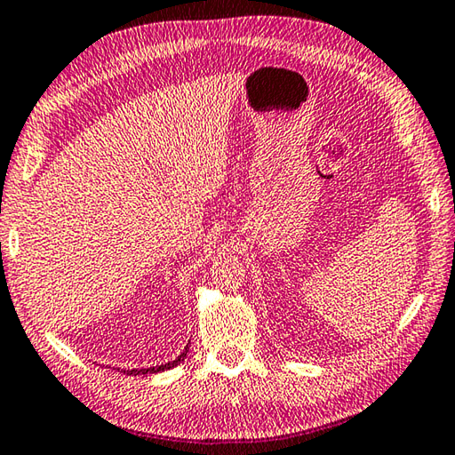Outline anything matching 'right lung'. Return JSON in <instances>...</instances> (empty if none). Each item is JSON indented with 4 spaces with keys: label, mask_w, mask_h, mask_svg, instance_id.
<instances>
[{
    "label": "right lung",
    "mask_w": 455,
    "mask_h": 455,
    "mask_svg": "<svg viewBox=\"0 0 455 455\" xmlns=\"http://www.w3.org/2000/svg\"><path fill=\"white\" fill-rule=\"evenodd\" d=\"M187 352H188V346L187 348L179 354V356L175 358V360H171V362H167V364H161V366H151V368H133V370H121L123 374H133V376H141V374H156V371H164V370H171V368H175V366H179L180 362H183L185 358H187ZM119 370V368H117Z\"/></svg>",
    "instance_id": "1"
}]
</instances>
